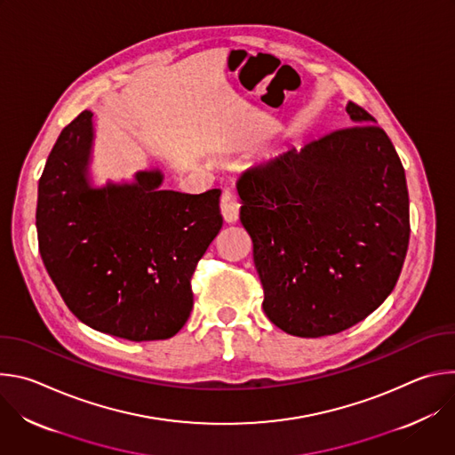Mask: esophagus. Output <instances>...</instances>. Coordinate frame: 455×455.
I'll return each instance as SVG.
<instances>
[{
  "label": "esophagus",
  "instance_id": "obj_1",
  "mask_svg": "<svg viewBox=\"0 0 455 455\" xmlns=\"http://www.w3.org/2000/svg\"><path fill=\"white\" fill-rule=\"evenodd\" d=\"M220 209H221V216L227 223H235L237 221V218H239V202L230 190H225L221 194Z\"/></svg>",
  "mask_w": 455,
  "mask_h": 455
}]
</instances>
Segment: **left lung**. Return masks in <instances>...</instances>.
Returning <instances> with one entry per match:
<instances>
[{"instance_id":"8db88e82","label":"left lung","mask_w":455,"mask_h":455,"mask_svg":"<svg viewBox=\"0 0 455 455\" xmlns=\"http://www.w3.org/2000/svg\"><path fill=\"white\" fill-rule=\"evenodd\" d=\"M335 129L237 180L263 307L283 331L318 339L371 315L391 293L409 248L405 169L358 104Z\"/></svg>"}]
</instances>
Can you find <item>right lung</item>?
Wrapping results in <instances>:
<instances>
[{"label":"right lung","instance_id":"1","mask_svg":"<svg viewBox=\"0 0 455 455\" xmlns=\"http://www.w3.org/2000/svg\"><path fill=\"white\" fill-rule=\"evenodd\" d=\"M92 116L62 129L39 178L37 241L62 300L86 326L132 342L174 337L192 309L190 279L218 235L221 190H160L162 174L93 188Z\"/></svg>","mask_w":455,"mask_h":455}]
</instances>
